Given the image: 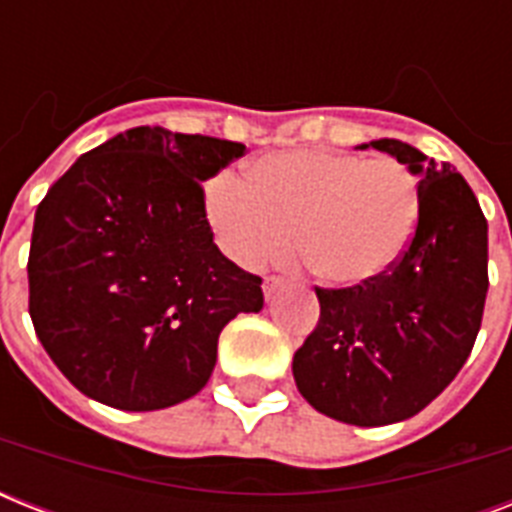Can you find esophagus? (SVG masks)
Returning <instances> with one entry per match:
<instances>
[{
  "mask_svg": "<svg viewBox=\"0 0 512 512\" xmlns=\"http://www.w3.org/2000/svg\"><path fill=\"white\" fill-rule=\"evenodd\" d=\"M281 287H284V281L276 279V276H268V279L263 281V295H265V300H273V297H276V295H279V292H281Z\"/></svg>",
  "mask_w": 512,
  "mask_h": 512,
  "instance_id": "obj_1",
  "label": "esophagus"
}]
</instances>
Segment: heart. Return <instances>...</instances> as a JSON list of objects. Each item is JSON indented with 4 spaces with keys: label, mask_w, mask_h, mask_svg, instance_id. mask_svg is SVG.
<instances>
[{
    "label": "heart",
    "mask_w": 512,
    "mask_h": 512,
    "mask_svg": "<svg viewBox=\"0 0 512 512\" xmlns=\"http://www.w3.org/2000/svg\"><path fill=\"white\" fill-rule=\"evenodd\" d=\"M204 212L233 263L257 271L297 252L332 287L385 279L420 225V177L390 156L297 148L249 164V180L220 172L204 188Z\"/></svg>",
    "instance_id": "heart-1"
}]
</instances>
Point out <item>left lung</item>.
Here are the masks:
<instances>
[{"label": "left lung", "instance_id": "left-lung-1", "mask_svg": "<svg viewBox=\"0 0 512 512\" xmlns=\"http://www.w3.org/2000/svg\"><path fill=\"white\" fill-rule=\"evenodd\" d=\"M356 148H377L420 177V225L385 279L316 289L319 327L292 374L316 412L377 428L422 412L468 361L489 289V225L452 164L393 138Z\"/></svg>", "mask_w": 512, "mask_h": 512}]
</instances>
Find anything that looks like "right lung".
<instances>
[{"label":"right lung","instance_id":"obj_1","mask_svg":"<svg viewBox=\"0 0 512 512\" xmlns=\"http://www.w3.org/2000/svg\"><path fill=\"white\" fill-rule=\"evenodd\" d=\"M241 143L132 127L71 164L36 207L28 313L68 382L124 412L196 396L217 337L260 313L263 279L217 249L201 183Z\"/></svg>","mask_w":512,"mask_h":512}]
</instances>
